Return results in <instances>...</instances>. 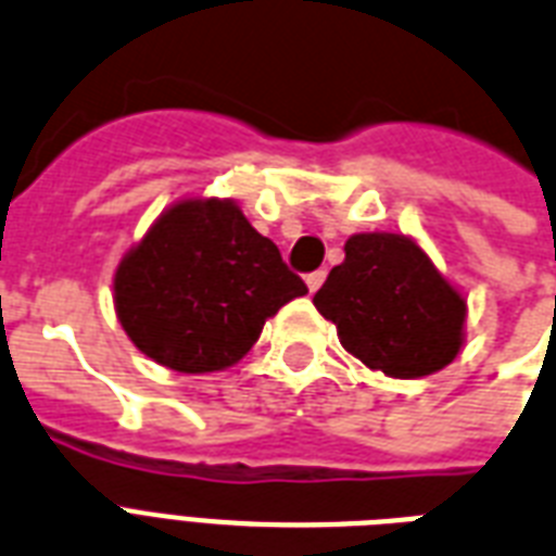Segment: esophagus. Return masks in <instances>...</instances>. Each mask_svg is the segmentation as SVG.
Instances as JSON below:
<instances>
[{
    "label": "esophagus",
    "mask_w": 556,
    "mask_h": 556,
    "mask_svg": "<svg viewBox=\"0 0 556 556\" xmlns=\"http://www.w3.org/2000/svg\"><path fill=\"white\" fill-rule=\"evenodd\" d=\"M321 283H325V273H321V269H318V273H309L307 275V290L309 292H316L318 287H321Z\"/></svg>",
    "instance_id": "34e87169"
}]
</instances>
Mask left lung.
Listing matches in <instances>:
<instances>
[{"label": "left lung", "instance_id": "8db88e82", "mask_svg": "<svg viewBox=\"0 0 556 556\" xmlns=\"http://www.w3.org/2000/svg\"><path fill=\"white\" fill-rule=\"evenodd\" d=\"M313 304L348 354L394 380L441 371L467 342L464 292L408 235H351Z\"/></svg>", "mask_w": 556, "mask_h": 556}]
</instances>
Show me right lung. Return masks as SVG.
Segmentation results:
<instances>
[{
    "mask_svg": "<svg viewBox=\"0 0 556 556\" xmlns=\"http://www.w3.org/2000/svg\"><path fill=\"white\" fill-rule=\"evenodd\" d=\"M307 292L273 240L235 200L182 197L115 266L113 304L124 333L179 374L238 365L266 318Z\"/></svg>",
    "mask_w": 556,
    "mask_h": 556,
    "instance_id": "1",
    "label": "right lung"
}]
</instances>
